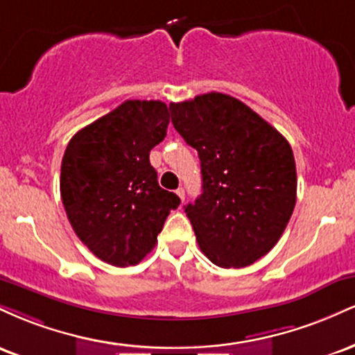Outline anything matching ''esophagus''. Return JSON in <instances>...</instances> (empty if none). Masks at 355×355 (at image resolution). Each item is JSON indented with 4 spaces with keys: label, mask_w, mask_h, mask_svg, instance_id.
<instances>
[{
    "label": "esophagus",
    "mask_w": 355,
    "mask_h": 355,
    "mask_svg": "<svg viewBox=\"0 0 355 355\" xmlns=\"http://www.w3.org/2000/svg\"><path fill=\"white\" fill-rule=\"evenodd\" d=\"M177 195H178V198H180L182 203H183V200H185V190L178 189V190H177Z\"/></svg>",
    "instance_id": "obj_1"
}]
</instances>
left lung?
<instances>
[{
    "instance_id": "obj_1",
    "label": "left lung",
    "mask_w": 355,
    "mask_h": 355,
    "mask_svg": "<svg viewBox=\"0 0 355 355\" xmlns=\"http://www.w3.org/2000/svg\"><path fill=\"white\" fill-rule=\"evenodd\" d=\"M170 110L175 130L200 158L202 195L185 207L200 250L218 267L252 266L279 242L294 211L291 145L223 93L170 103Z\"/></svg>"
}]
</instances>
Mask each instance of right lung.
Masks as SVG:
<instances>
[{
    "mask_svg": "<svg viewBox=\"0 0 355 355\" xmlns=\"http://www.w3.org/2000/svg\"><path fill=\"white\" fill-rule=\"evenodd\" d=\"M170 123L158 100H126L81 128L61 160L64 211L81 242L115 267L135 266L152 252L170 210L180 205L158 185L150 150Z\"/></svg>",
    "mask_w": 355,
    "mask_h": 355,
    "instance_id": "add662e5",
    "label": "right lung"
}]
</instances>
